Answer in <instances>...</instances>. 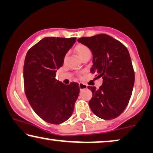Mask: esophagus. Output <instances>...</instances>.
Returning <instances> with one entry per match:
<instances>
[{
    "label": "esophagus",
    "instance_id": "esophagus-1",
    "mask_svg": "<svg viewBox=\"0 0 153 153\" xmlns=\"http://www.w3.org/2000/svg\"><path fill=\"white\" fill-rule=\"evenodd\" d=\"M79 87H80V90H82V89H85L87 88V85L84 84V83H79Z\"/></svg>",
    "mask_w": 153,
    "mask_h": 153
}]
</instances>
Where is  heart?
Returning <instances> with one entry per match:
<instances>
[{"label": "heart", "instance_id": "b5f03b06", "mask_svg": "<svg viewBox=\"0 0 153 153\" xmlns=\"http://www.w3.org/2000/svg\"><path fill=\"white\" fill-rule=\"evenodd\" d=\"M74 50L81 59L84 58L85 56L88 55V54H91L90 50L86 45H85L83 44H78L75 47ZM66 56L64 58V61H66Z\"/></svg>", "mask_w": 153, "mask_h": 153}]
</instances>
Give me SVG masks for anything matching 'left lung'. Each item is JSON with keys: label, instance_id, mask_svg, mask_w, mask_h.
<instances>
[{"label": "left lung", "instance_id": "obj_1", "mask_svg": "<svg viewBox=\"0 0 153 153\" xmlns=\"http://www.w3.org/2000/svg\"><path fill=\"white\" fill-rule=\"evenodd\" d=\"M78 41L93 54L91 73L103 78L99 89L88 86L92 91L89 107L101 119L118 117L127 107L134 84V71L129 51L124 45L106 34L82 37Z\"/></svg>", "mask_w": 153, "mask_h": 153}]
</instances>
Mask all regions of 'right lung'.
Segmentation results:
<instances>
[{
	"instance_id": "1",
	"label": "right lung",
	"mask_w": 153,
	"mask_h": 153,
	"mask_svg": "<svg viewBox=\"0 0 153 153\" xmlns=\"http://www.w3.org/2000/svg\"><path fill=\"white\" fill-rule=\"evenodd\" d=\"M76 38L47 37L31 47L24 64V91L30 106L47 123L59 125L74 111L80 87L76 82L66 85L55 79L56 69Z\"/></svg>"
}]
</instances>
